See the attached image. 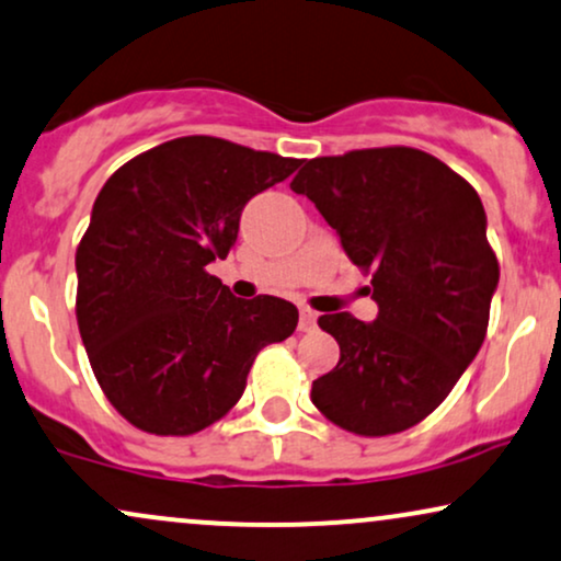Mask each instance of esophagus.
<instances>
[{
    "label": "esophagus",
    "mask_w": 561,
    "mask_h": 561,
    "mask_svg": "<svg viewBox=\"0 0 561 561\" xmlns=\"http://www.w3.org/2000/svg\"><path fill=\"white\" fill-rule=\"evenodd\" d=\"M314 328H317V312H314V309H309V307H301L299 330H301V333H312Z\"/></svg>",
    "instance_id": "obj_1"
}]
</instances>
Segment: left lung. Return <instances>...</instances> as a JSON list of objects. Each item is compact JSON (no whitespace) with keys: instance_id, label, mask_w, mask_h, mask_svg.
<instances>
[{"instance_id":"left-lung-1","label":"left lung","mask_w":561,"mask_h":561,"mask_svg":"<svg viewBox=\"0 0 561 561\" xmlns=\"http://www.w3.org/2000/svg\"><path fill=\"white\" fill-rule=\"evenodd\" d=\"M335 228L348 260L371 270L379 312L322 314L341 362L312 403L345 432L385 437L416 426L449 396L486 337L500 262L479 192L416 148L312 158L294 176Z\"/></svg>"}]
</instances>
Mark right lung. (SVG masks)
<instances>
[{
    "label": "right lung",
    "instance_id": "1",
    "mask_svg": "<svg viewBox=\"0 0 561 561\" xmlns=\"http://www.w3.org/2000/svg\"><path fill=\"white\" fill-rule=\"evenodd\" d=\"M299 158L192 135L135 156L95 197L78 267V328L93 375L129 424L186 437L224 419L265 345L299 309L237 299L207 265L226 260L244 205Z\"/></svg>",
    "mask_w": 561,
    "mask_h": 561
}]
</instances>
